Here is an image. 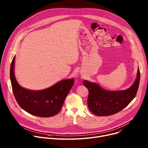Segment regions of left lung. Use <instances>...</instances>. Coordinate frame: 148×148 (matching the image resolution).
I'll return each instance as SVG.
<instances>
[{
    "label": "left lung",
    "mask_w": 148,
    "mask_h": 148,
    "mask_svg": "<svg viewBox=\"0 0 148 148\" xmlns=\"http://www.w3.org/2000/svg\"><path fill=\"white\" fill-rule=\"evenodd\" d=\"M140 75L138 69L137 77L133 85L128 90L122 91L103 90L95 82L84 80L83 84L89 91L87 103L90 111L97 116H110L127 107L136 96Z\"/></svg>",
    "instance_id": "1"
}]
</instances>
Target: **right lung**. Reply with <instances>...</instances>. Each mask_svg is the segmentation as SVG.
Returning a JSON list of instances; mask_svg holds the SVG:
<instances>
[{
  "label": "right lung",
  "mask_w": 148,
  "mask_h": 148,
  "mask_svg": "<svg viewBox=\"0 0 148 148\" xmlns=\"http://www.w3.org/2000/svg\"><path fill=\"white\" fill-rule=\"evenodd\" d=\"M15 56L10 69V78L15 99L19 106L28 113L40 117H50L57 114L69 91L74 79L62 80L53 86L41 91H32L19 86L14 74Z\"/></svg>",
  "instance_id": "1"
}]
</instances>
